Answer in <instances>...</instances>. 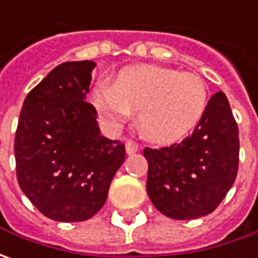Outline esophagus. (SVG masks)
<instances>
[{
    "label": "esophagus",
    "instance_id": "1",
    "mask_svg": "<svg viewBox=\"0 0 258 258\" xmlns=\"http://www.w3.org/2000/svg\"><path fill=\"white\" fill-rule=\"evenodd\" d=\"M138 150H140V146H138V143H136V141L128 140L125 143V151H127V154H134V153H137Z\"/></svg>",
    "mask_w": 258,
    "mask_h": 258
}]
</instances>
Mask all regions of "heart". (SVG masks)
Returning <instances> with one entry per match:
<instances>
[{
  "label": "heart",
  "mask_w": 258,
  "mask_h": 258,
  "mask_svg": "<svg viewBox=\"0 0 258 258\" xmlns=\"http://www.w3.org/2000/svg\"><path fill=\"white\" fill-rule=\"evenodd\" d=\"M93 98L107 125L118 128L128 120L131 110H138V125L147 138L174 143L200 122L209 93L196 74L136 66L122 70L114 85H98Z\"/></svg>",
  "instance_id": "obj_1"
}]
</instances>
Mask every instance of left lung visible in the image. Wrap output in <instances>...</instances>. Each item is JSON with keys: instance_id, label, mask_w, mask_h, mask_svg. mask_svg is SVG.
Instances as JSON below:
<instances>
[{"instance_id": "left-lung-1", "label": "left lung", "mask_w": 258, "mask_h": 258, "mask_svg": "<svg viewBox=\"0 0 258 258\" xmlns=\"http://www.w3.org/2000/svg\"><path fill=\"white\" fill-rule=\"evenodd\" d=\"M238 151L237 122L226 94L218 91L190 137L170 147L144 148L150 200L174 220L213 213L234 184Z\"/></svg>"}]
</instances>
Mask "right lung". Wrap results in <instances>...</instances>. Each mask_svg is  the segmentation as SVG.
Here are the masks:
<instances>
[{
  "label": "right lung",
  "mask_w": 258,
  "mask_h": 258,
  "mask_svg": "<svg viewBox=\"0 0 258 258\" xmlns=\"http://www.w3.org/2000/svg\"><path fill=\"white\" fill-rule=\"evenodd\" d=\"M93 61L54 68L24 100L15 133L17 180L45 217L76 223L97 214L125 160V147L100 134L90 91Z\"/></svg>",
  "instance_id": "obj_1"
}]
</instances>
